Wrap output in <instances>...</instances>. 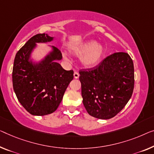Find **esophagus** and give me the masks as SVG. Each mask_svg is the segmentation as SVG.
<instances>
[{
    "label": "esophagus",
    "instance_id": "34e87169",
    "mask_svg": "<svg viewBox=\"0 0 154 154\" xmlns=\"http://www.w3.org/2000/svg\"><path fill=\"white\" fill-rule=\"evenodd\" d=\"M79 77V73H78L77 72H74V78H75V79H78Z\"/></svg>",
    "mask_w": 154,
    "mask_h": 154
}]
</instances>
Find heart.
Listing matches in <instances>:
<instances>
[{"instance_id":"b5f03b06","label":"heart","mask_w":154,"mask_h":154,"mask_svg":"<svg viewBox=\"0 0 154 154\" xmlns=\"http://www.w3.org/2000/svg\"><path fill=\"white\" fill-rule=\"evenodd\" d=\"M71 53L75 55H82L81 62L86 68L95 67L102 60L104 54V48L102 45L97 43L95 41L90 40L80 43L70 48ZM63 57L67 59L64 54Z\"/></svg>"}]
</instances>
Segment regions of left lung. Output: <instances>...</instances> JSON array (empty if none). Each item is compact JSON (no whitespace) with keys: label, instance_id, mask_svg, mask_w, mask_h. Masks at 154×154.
Returning <instances> with one entry per match:
<instances>
[{"label":"left lung","instance_id":"left-lung-1","mask_svg":"<svg viewBox=\"0 0 154 154\" xmlns=\"http://www.w3.org/2000/svg\"><path fill=\"white\" fill-rule=\"evenodd\" d=\"M79 75L84 106L94 118H113L131 97L134 67L126 52L112 54L95 67L80 70Z\"/></svg>","mask_w":154,"mask_h":154}]
</instances>
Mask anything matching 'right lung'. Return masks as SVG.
<instances>
[{
  "mask_svg": "<svg viewBox=\"0 0 154 154\" xmlns=\"http://www.w3.org/2000/svg\"><path fill=\"white\" fill-rule=\"evenodd\" d=\"M53 39L48 34H36L18 50L14 61V91L20 104L33 116H45L56 111L73 79V70H64L57 61L62 55L56 47L50 46L51 51L38 62L31 59L36 43Z\"/></svg>",
  "mask_w": 154,
  "mask_h": 154,
  "instance_id": "obj_1",
  "label": "right lung"
}]
</instances>
